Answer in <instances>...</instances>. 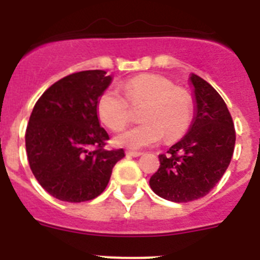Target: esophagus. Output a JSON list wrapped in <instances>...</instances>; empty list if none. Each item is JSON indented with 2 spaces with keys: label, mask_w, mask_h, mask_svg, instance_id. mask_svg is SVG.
I'll use <instances>...</instances> for the list:
<instances>
[{
  "label": "esophagus",
  "mask_w": 260,
  "mask_h": 260,
  "mask_svg": "<svg viewBox=\"0 0 260 260\" xmlns=\"http://www.w3.org/2000/svg\"><path fill=\"white\" fill-rule=\"evenodd\" d=\"M126 155L133 156V157H139V156H142L143 153L138 152V151H126Z\"/></svg>",
  "instance_id": "34e87169"
}]
</instances>
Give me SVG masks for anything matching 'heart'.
Returning a JSON list of instances; mask_svg holds the SVG:
<instances>
[{"instance_id":"heart-1","label":"heart","mask_w":260,"mask_h":260,"mask_svg":"<svg viewBox=\"0 0 260 260\" xmlns=\"http://www.w3.org/2000/svg\"><path fill=\"white\" fill-rule=\"evenodd\" d=\"M123 95L107 89L99 96L96 110L103 123L112 132L122 130L132 119V108H141L139 125L116 137L119 147L143 148L180 139L189 130L194 113L192 98L186 89L174 87L168 78L157 74H141L122 84ZM130 105L129 107L128 105Z\"/></svg>"}]
</instances>
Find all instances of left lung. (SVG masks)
I'll return each mask as SVG.
<instances>
[{"label": "left lung", "instance_id": "8db88e82", "mask_svg": "<svg viewBox=\"0 0 260 260\" xmlns=\"http://www.w3.org/2000/svg\"><path fill=\"white\" fill-rule=\"evenodd\" d=\"M194 118L189 132L158 155L160 168L150 178L155 194L176 203L203 198L231 164L236 144L233 119L215 88L198 75H190Z\"/></svg>", "mask_w": 260, "mask_h": 260}]
</instances>
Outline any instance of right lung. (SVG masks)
Returning <instances> with one entry per match:
<instances>
[{
  "label": "right lung",
  "mask_w": 260,
  "mask_h": 260,
  "mask_svg": "<svg viewBox=\"0 0 260 260\" xmlns=\"http://www.w3.org/2000/svg\"><path fill=\"white\" fill-rule=\"evenodd\" d=\"M104 70L62 78L34 107L26 132L29 168L45 191L79 203L102 194L123 150L103 147L109 135L98 117L99 96L112 83Z\"/></svg>",
  "instance_id": "1"
}]
</instances>
